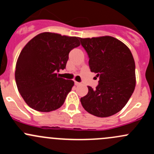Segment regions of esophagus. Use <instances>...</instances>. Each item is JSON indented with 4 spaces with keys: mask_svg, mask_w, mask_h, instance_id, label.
<instances>
[{
    "mask_svg": "<svg viewBox=\"0 0 154 154\" xmlns=\"http://www.w3.org/2000/svg\"><path fill=\"white\" fill-rule=\"evenodd\" d=\"M74 84H75V86H79V85H80V83L77 81H74Z\"/></svg>",
    "mask_w": 154,
    "mask_h": 154,
    "instance_id": "1",
    "label": "esophagus"
}]
</instances>
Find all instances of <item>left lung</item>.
Wrapping results in <instances>:
<instances>
[{
  "mask_svg": "<svg viewBox=\"0 0 154 154\" xmlns=\"http://www.w3.org/2000/svg\"><path fill=\"white\" fill-rule=\"evenodd\" d=\"M88 55L91 72L99 77L95 89L80 98L85 110L97 117L116 114L124 108L136 87L135 61L131 51L112 36L80 38Z\"/></svg>",
  "mask_w": 154,
  "mask_h": 154,
  "instance_id": "obj_1",
  "label": "left lung"
}]
</instances>
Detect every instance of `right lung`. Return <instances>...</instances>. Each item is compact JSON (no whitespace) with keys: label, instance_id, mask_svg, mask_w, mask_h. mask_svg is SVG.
Masks as SVG:
<instances>
[{"label":"right lung","instance_id":"right-lung-1","mask_svg":"<svg viewBox=\"0 0 154 154\" xmlns=\"http://www.w3.org/2000/svg\"><path fill=\"white\" fill-rule=\"evenodd\" d=\"M78 38L45 32L23 48L15 78L18 91L29 107L48 112L63 106L74 82L59 77L57 72L66 68L69 52L80 46Z\"/></svg>","mask_w":154,"mask_h":154}]
</instances>
